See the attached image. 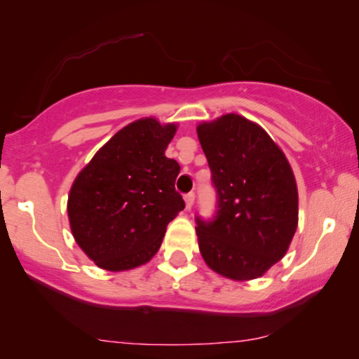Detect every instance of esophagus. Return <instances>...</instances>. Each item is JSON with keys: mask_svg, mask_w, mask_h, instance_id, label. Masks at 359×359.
Instances as JSON below:
<instances>
[{"mask_svg": "<svg viewBox=\"0 0 359 359\" xmlns=\"http://www.w3.org/2000/svg\"><path fill=\"white\" fill-rule=\"evenodd\" d=\"M184 203H186V209L193 208V205H194V193L184 194Z\"/></svg>", "mask_w": 359, "mask_h": 359, "instance_id": "34e87169", "label": "esophagus"}]
</instances>
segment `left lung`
Listing matches in <instances>:
<instances>
[{"label": "left lung", "instance_id": "left-lung-1", "mask_svg": "<svg viewBox=\"0 0 359 359\" xmlns=\"http://www.w3.org/2000/svg\"><path fill=\"white\" fill-rule=\"evenodd\" d=\"M196 132L217 191L214 219L196 217L199 252L220 276L257 279L286 255L296 233L291 165L263 127L233 112L201 122Z\"/></svg>", "mask_w": 359, "mask_h": 359}]
</instances>
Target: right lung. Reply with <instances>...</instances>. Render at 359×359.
I'll return each mask as SVG.
<instances>
[{
  "instance_id": "add662e5",
  "label": "right lung",
  "mask_w": 359,
  "mask_h": 359,
  "mask_svg": "<svg viewBox=\"0 0 359 359\" xmlns=\"http://www.w3.org/2000/svg\"><path fill=\"white\" fill-rule=\"evenodd\" d=\"M178 124L155 117L130 122L112 135L73 181L68 220L75 242L96 266L126 271L158 252L166 225L184 209L180 173L165 150Z\"/></svg>"
}]
</instances>
